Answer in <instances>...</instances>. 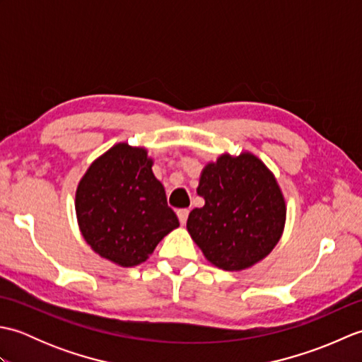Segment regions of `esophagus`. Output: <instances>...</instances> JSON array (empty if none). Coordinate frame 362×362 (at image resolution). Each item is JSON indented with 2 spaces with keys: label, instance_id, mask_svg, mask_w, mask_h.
<instances>
[{
  "label": "esophagus",
  "instance_id": "1",
  "mask_svg": "<svg viewBox=\"0 0 362 362\" xmlns=\"http://www.w3.org/2000/svg\"><path fill=\"white\" fill-rule=\"evenodd\" d=\"M188 214H189V210H188V209H182V210L177 211V218H179V221H180V224H182V226H183V224H187Z\"/></svg>",
  "mask_w": 362,
  "mask_h": 362
}]
</instances>
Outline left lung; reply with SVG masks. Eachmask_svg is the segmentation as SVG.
Segmentation results:
<instances>
[{
	"label": "left lung",
	"mask_w": 362,
	"mask_h": 362,
	"mask_svg": "<svg viewBox=\"0 0 362 362\" xmlns=\"http://www.w3.org/2000/svg\"><path fill=\"white\" fill-rule=\"evenodd\" d=\"M197 194L205 205L189 213L187 228L214 266L241 271L279 243L286 206L272 173L257 157H219L204 169Z\"/></svg>",
	"instance_id": "8db88e82"
}]
</instances>
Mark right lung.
Segmentation results:
<instances>
[{
    "instance_id": "right-lung-1",
    "label": "right lung",
    "mask_w": 362,
    "mask_h": 362,
    "mask_svg": "<svg viewBox=\"0 0 362 362\" xmlns=\"http://www.w3.org/2000/svg\"><path fill=\"white\" fill-rule=\"evenodd\" d=\"M76 213L91 249L126 267L146 261L161 238L179 227L152 174V160L124 143L88 168L76 193Z\"/></svg>"
}]
</instances>
